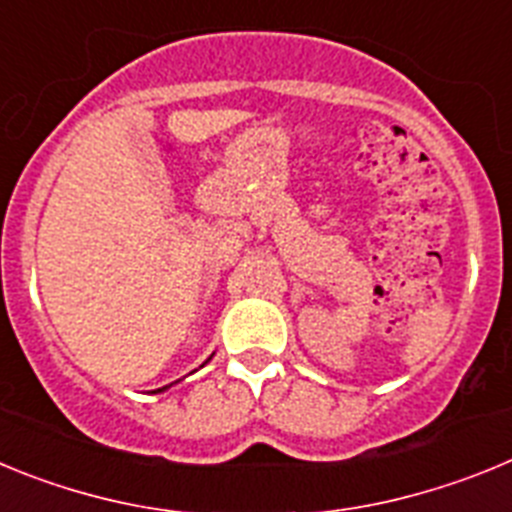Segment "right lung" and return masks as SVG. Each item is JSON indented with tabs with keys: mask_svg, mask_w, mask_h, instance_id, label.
<instances>
[{
	"mask_svg": "<svg viewBox=\"0 0 512 512\" xmlns=\"http://www.w3.org/2000/svg\"><path fill=\"white\" fill-rule=\"evenodd\" d=\"M164 390H166V387H164ZM156 392H161V390H156Z\"/></svg>",
	"mask_w": 512,
	"mask_h": 512,
	"instance_id": "right-lung-1",
	"label": "right lung"
}]
</instances>
